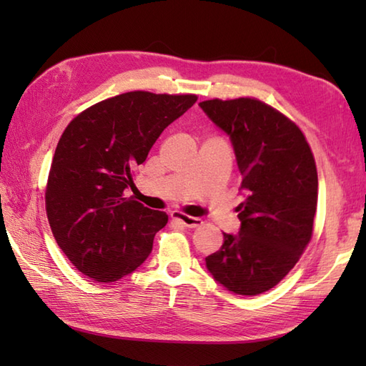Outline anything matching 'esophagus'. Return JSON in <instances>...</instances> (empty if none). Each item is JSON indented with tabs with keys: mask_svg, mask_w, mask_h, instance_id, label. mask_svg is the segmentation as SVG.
Returning a JSON list of instances; mask_svg holds the SVG:
<instances>
[{
	"mask_svg": "<svg viewBox=\"0 0 366 366\" xmlns=\"http://www.w3.org/2000/svg\"><path fill=\"white\" fill-rule=\"evenodd\" d=\"M171 219L179 220L184 224V227H187V228H198L203 224V220L198 219V217H190L187 214H181V212H173L171 214Z\"/></svg>",
	"mask_w": 366,
	"mask_h": 366,
	"instance_id": "34e87169",
	"label": "esophagus"
}]
</instances>
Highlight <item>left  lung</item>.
I'll return each mask as SVG.
<instances>
[{
  "mask_svg": "<svg viewBox=\"0 0 366 366\" xmlns=\"http://www.w3.org/2000/svg\"><path fill=\"white\" fill-rule=\"evenodd\" d=\"M227 132L242 174L240 231L206 266L217 282L240 295L269 291L290 274L313 236L317 206L315 155L297 124L256 97L199 102Z\"/></svg>",
  "mask_w": 366,
  "mask_h": 366,
  "instance_id": "obj_1",
  "label": "left lung"
}]
</instances>
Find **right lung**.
<instances>
[{
  "instance_id": "right-lung-1",
  "label": "right lung",
  "mask_w": 366,
  "mask_h": 366,
  "mask_svg": "<svg viewBox=\"0 0 366 366\" xmlns=\"http://www.w3.org/2000/svg\"><path fill=\"white\" fill-rule=\"evenodd\" d=\"M197 100L130 91L69 122L51 160L45 209L59 248L83 275L118 282L149 256L168 215L126 198V189L162 132Z\"/></svg>"
}]
</instances>
